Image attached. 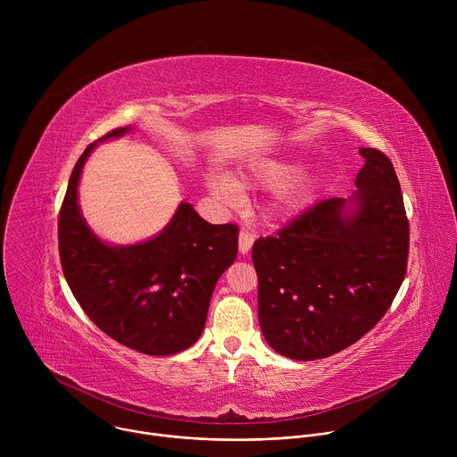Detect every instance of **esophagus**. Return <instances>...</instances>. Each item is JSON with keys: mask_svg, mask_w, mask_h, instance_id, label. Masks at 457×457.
Wrapping results in <instances>:
<instances>
[{"mask_svg": "<svg viewBox=\"0 0 457 457\" xmlns=\"http://www.w3.org/2000/svg\"><path fill=\"white\" fill-rule=\"evenodd\" d=\"M253 242H254V235L247 229H240V233H238V249H240L242 254L249 253Z\"/></svg>", "mask_w": 457, "mask_h": 457, "instance_id": "obj_1", "label": "esophagus"}]
</instances>
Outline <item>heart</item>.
<instances>
[{
    "instance_id": "1",
    "label": "heart",
    "mask_w": 457,
    "mask_h": 457,
    "mask_svg": "<svg viewBox=\"0 0 457 457\" xmlns=\"http://www.w3.org/2000/svg\"><path fill=\"white\" fill-rule=\"evenodd\" d=\"M302 171V162L295 159H264L253 164L249 171V180L256 186L264 187H282L286 183L292 182ZM210 187L213 195L226 203H235L240 197V189L237 182L224 175L215 173L210 179ZM307 197V186L302 180H295L284 187L278 195L277 212L280 215H287L300 208Z\"/></svg>"
}]
</instances>
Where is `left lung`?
I'll use <instances>...</instances> for the list:
<instances>
[{
  "instance_id": "1",
  "label": "left lung",
  "mask_w": 457,
  "mask_h": 457,
  "mask_svg": "<svg viewBox=\"0 0 457 457\" xmlns=\"http://www.w3.org/2000/svg\"><path fill=\"white\" fill-rule=\"evenodd\" d=\"M360 155L351 201H320L253 244L260 329L286 358L321 360L353 345L405 278L411 231L398 175L383 152Z\"/></svg>"
}]
</instances>
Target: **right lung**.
Listing matches in <instances>:
<instances>
[{"instance_id":"obj_1","label":"right lung","mask_w":457,"mask_h":457,"mask_svg":"<svg viewBox=\"0 0 457 457\" xmlns=\"http://www.w3.org/2000/svg\"><path fill=\"white\" fill-rule=\"evenodd\" d=\"M126 132L128 126L115 128L101 141ZM96 145L76 162L59 212L64 278L87 316L115 342L150 356L180 353L203 335L215 284L237 258L238 226L210 224L182 203L146 242H101L78 204L81 170Z\"/></svg>"}]
</instances>
